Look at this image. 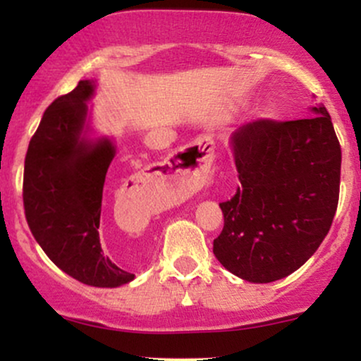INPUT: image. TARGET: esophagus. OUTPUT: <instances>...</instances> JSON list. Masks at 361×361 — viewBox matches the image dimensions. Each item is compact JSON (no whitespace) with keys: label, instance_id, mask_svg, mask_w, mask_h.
Listing matches in <instances>:
<instances>
[{"label":"esophagus","instance_id":"34e87169","mask_svg":"<svg viewBox=\"0 0 361 361\" xmlns=\"http://www.w3.org/2000/svg\"><path fill=\"white\" fill-rule=\"evenodd\" d=\"M212 163V142L209 139H197L173 156L169 169L161 178L169 181L178 192H195L204 186Z\"/></svg>","mask_w":361,"mask_h":361}]
</instances>
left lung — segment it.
<instances>
[{
  "mask_svg": "<svg viewBox=\"0 0 361 361\" xmlns=\"http://www.w3.org/2000/svg\"><path fill=\"white\" fill-rule=\"evenodd\" d=\"M310 111L292 122L246 123L229 137L241 186L221 204L224 229L214 255L251 283L299 270L336 214L341 147L326 106Z\"/></svg>",
  "mask_w": 361,
  "mask_h": 361,
  "instance_id": "left-lung-1",
  "label": "left lung"
}]
</instances>
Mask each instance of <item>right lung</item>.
I'll use <instances>...</instances> for the list:
<instances>
[{"label": "right lung", "instance_id": "right-lung-1", "mask_svg": "<svg viewBox=\"0 0 361 361\" xmlns=\"http://www.w3.org/2000/svg\"><path fill=\"white\" fill-rule=\"evenodd\" d=\"M97 86V80H82L45 110L25 157L23 205L35 241L56 267L81 283L115 288L135 275L103 255L98 233L117 144L94 134L86 102Z\"/></svg>", "mask_w": 361, "mask_h": 361}]
</instances>
